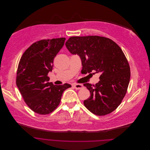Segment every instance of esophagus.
Returning a JSON list of instances; mask_svg holds the SVG:
<instances>
[{
	"instance_id": "34e87169",
	"label": "esophagus",
	"mask_w": 150,
	"mask_h": 150,
	"mask_svg": "<svg viewBox=\"0 0 150 150\" xmlns=\"http://www.w3.org/2000/svg\"><path fill=\"white\" fill-rule=\"evenodd\" d=\"M74 87L77 89V90H79V89H81L82 87H83V85L81 84H74L73 85Z\"/></svg>"
}]
</instances>
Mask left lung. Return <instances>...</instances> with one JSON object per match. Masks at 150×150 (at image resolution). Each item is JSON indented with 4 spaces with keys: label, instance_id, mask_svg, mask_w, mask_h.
Segmentation results:
<instances>
[{
    "label": "left lung",
    "instance_id": "8db88e82",
    "mask_svg": "<svg viewBox=\"0 0 150 150\" xmlns=\"http://www.w3.org/2000/svg\"><path fill=\"white\" fill-rule=\"evenodd\" d=\"M72 54L81 59L86 73H100L95 85L84 83L91 96L83 102L92 113L103 116L115 110L124 98L130 80V67L121 48L112 40L99 36L72 37L66 42Z\"/></svg>",
    "mask_w": 150,
    "mask_h": 150
}]
</instances>
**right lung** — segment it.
Segmentation results:
<instances>
[{
    "label": "right lung",
    "mask_w": 150,
    "mask_h": 150,
    "mask_svg": "<svg viewBox=\"0 0 150 150\" xmlns=\"http://www.w3.org/2000/svg\"><path fill=\"white\" fill-rule=\"evenodd\" d=\"M66 38L42 40L33 44L23 54L19 63L16 85L24 101L32 110L40 115L49 114L60 102L63 93L71 86L54 85L49 82L53 60Z\"/></svg>",
    "instance_id": "add662e5"
}]
</instances>
